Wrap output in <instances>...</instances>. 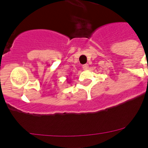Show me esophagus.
Returning a JSON list of instances; mask_svg holds the SVG:
<instances>
[{
  "label": "esophagus",
  "instance_id": "obj_1",
  "mask_svg": "<svg viewBox=\"0 0 148 148\" xmlns=\"http://www.w3.org/2000/svg\"><path fill=\"white\" fill-rule=\"evenodd\" d=\"M82 68L84 70H87L89 69V65L88 64H84L82 66Z\"/></svg>",
  "mask_w": 148,
  "mask_h": 148
}]
</instances>
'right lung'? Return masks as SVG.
Instances as JSON below:
<instances>
[{
  "mask_svg": "<svg viewBox=\"0 0 148 148\" xmlns=\"http://www.w3.org/2000/svg\"><path fill=\"white\" fill-rule=\"evenodd\" d=\"M66 80H67V81H68V79H66Z\"/></svg>",
  "mask_w": 148,
  "mask_h": 148,
  "instance_id": "1",
  "label": "right lung"
}]
</instances>
